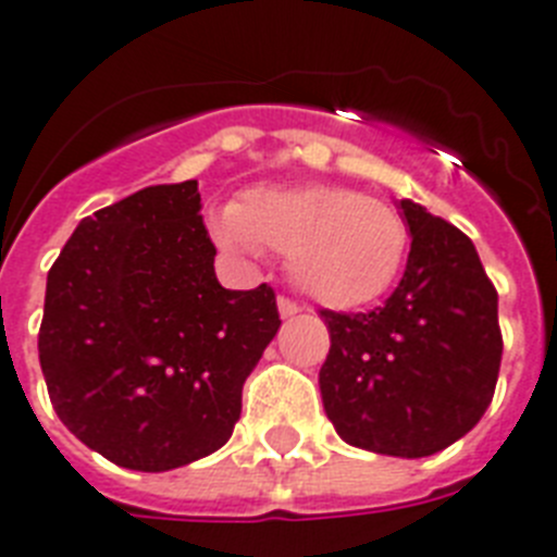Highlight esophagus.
<instances>
[{
  "mask_svg": "<svg viewBox=\"0 0 557 557\" xmlns=\"http://www.w3.org/2000/svg\"><path fill=\"white\" fill-rule=\"evenodd\" d=\"M277 311H280V317H283V320H288V317L300 314L302 308L297 306V302H294V300H288V297H280V300H277Z\"/></svg>",
  "mask_w": 557,
  "mask_h": 557,
  "instance_id": "1",
  "label": "esophagus"
}]
</instances>
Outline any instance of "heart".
<instances>
[{
	"mask_svg": "<svg viewBox=\"0 0 557 557\" xmlns=\"http://www.w3.org/2000/svg\"><path fill=\"white\" fill-rule=\"evenodd\" d=\"M214 232L232 249L288 255L294 286L329 308L380 300L408 255V226L391 203L331 184L246 191Z\"/></svg>",
	"mask_w": 557,
	"mask_h": 557,
	"instance_id": "heart-1",
	"label": "heart"
}]
</instances>
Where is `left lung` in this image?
Wrapping results in <instances>:
<instances>
[{"instance_id":"8db88e82","label":"left lung","mask_w":557,"mask_h":557,"mask_svg":"<svg viewBox=\"0 0 557 557\" xmlns=\"http://www.w3.org/2000/svg\"><path fill=\"white\" fill-rule=\"evenodd\" d=\"M399 209L410 255L385 306L320 311L331 334L320 394L343 442L422 459L479 424L504 343L498 294L473 240L413 200H399Z\"/></svg>"}]
</instances>
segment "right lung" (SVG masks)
<instances>
[{"label": "right lung", "instance_id": "right-lung-1", "mask_svg": "<svg viewBox=\"0 0 557 557\" xmlns=\"http://www.w3.org/2000/svg\"><path fill=\"white\" fill-rule=\"evenodd\" d=\"M198 181L84 218L48 274L39 362L64 428L112 465L163 473L221 450L280 329L269 286L228 292Z\"/></svg>", "mask_w": 557, "mask_h": 557}]
</instances>
